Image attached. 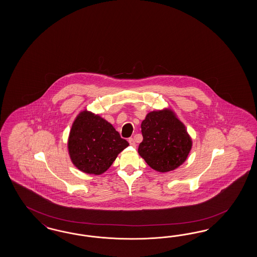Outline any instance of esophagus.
Wrapping results in <instances>:
<instances>
[{"instance_id": "1", "label": "esophagus", "mask_w": 257, "mask_h": 257, "mask_svg": "<svg viewBox=\"0 0 257 257\" xmlns=\"http://www.w3.org/2000/svg\"><path fill=\"white\" fill-rule=\"evenodd\" d=\"M128 141H129V144H130L131 146H133V147H136V145H137V144H136V142H135V140H134V139L131 138V139H129Z\"/></svg>"}]
</instances>
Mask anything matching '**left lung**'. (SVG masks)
<instances>
[{
	"mask_svg": "<svg viewBox=\"0 0 257 257\" xmlns=\"http://www.w3.org/2000/svg\"><path fill=\"white\" fill-rule=\"evenodd\" d=\"M141 133L143 140L139 154L152 169L168 172L187 160L192 140L186 126L171 109L148 113L141 123Z\"/></svg>",
	"mask_w": 257,
	"mask_h": 257,
	"instance_id": "1",
	"label": "left lung"
}]
</instances>
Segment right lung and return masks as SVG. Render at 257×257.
Wrapping results in <instances>:
<instances>
[{"mask_svg":"<svg viewBox=\"0 0 257 257\" xmlns=\"http://www.w3.org/2000/svg\"><path fill=\"white\" fill-rule=\"evenodd\" d=\"M128 145L113 125L86 110L73 121L68 140L71 162L78 170L94 175L107 171Z\"/></svg>","mask_w":257,"mask_h":257,"instance_id":"add662e5","label":"right lung"}]
</instances>
